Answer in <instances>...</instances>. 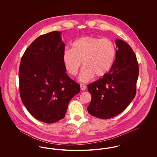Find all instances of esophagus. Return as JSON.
I'll use <instances>...</instances> for the list:
<instances>
[{"instance_id":"obj_1","label":"esophagus","mask_w":157,"mask_h":157,"mask_svg":"<svg viewBox=\"0 0 157 157\" xmlns=\"http://www.w3.org/2000/svg\"><path fill=\"white\" fill-rule=\"evenodd\" d=\"M80 86H81V90H86V86L85 85H84V84H82V83L81 84Z\"/></svg>"}]
</instances>
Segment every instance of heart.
<instances>
[{"label": "heart", "instance_id": "heart-1", "mask_svg": "<svg viewBox=\"0 0 157 157\" xmlns=\"http://www.w3.org/2000/svg\"><path fill=\"white\" fill-rule=\"evenodd\" d=\"M116 48L108 39L86 36L74 42L72 49L67 48L63 53V61L68 72L76 75L82 63L79 80L86 82L94 76L102 77L111 69L115 58Z\"/></svg>", "mask_w": 157, "mask_h": 157}]
</instances>
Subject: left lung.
I'll use <instances>...</instances> for the list:
<instances>
[{
	"mask_svg": "<svg viewBox=\"0 0 157 157\" xmlns=\"http://www.w3.org/2000/svg\"><path fill=\"white\" fill-rule=\"evenodd\" d=\"M115 60L109 71L88 85L92 99L87 109L92 116L110 119L123 112L134 98L139 67L136 55L125 42L116 39Z\"/></svg>",
	"mask_w": 157,
	"mask_h": 157,
	"instance_id": "obj_1",
	"label": "left lung"
}]
</instances>
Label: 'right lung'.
Returning a JSON list of instances; mask_svg holds the SVG:
<instances>
[{"instance_id": "add662e5", "label": "right lung", "mask_w": 157, "mask_h": 157, "mask_svg": "<svg viewBox=\"0 0 157 157\" xmlns=\"http://www.w3.org/2000/svg\"><path fill=\"white\" fill-rule=\"evenodd\" d=\"M60 35L53 31L36 38L24 53L19 70L23 104L35 118L47 124L63 118L69 101L80 92L79 84L65 72Z\"/></svg>"}]
</instances>
